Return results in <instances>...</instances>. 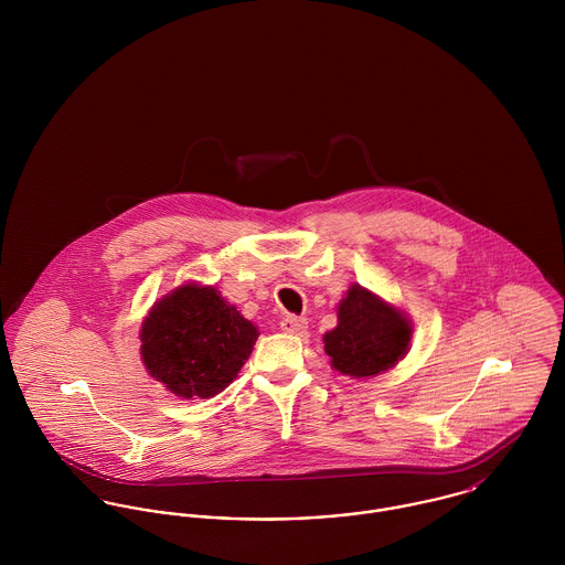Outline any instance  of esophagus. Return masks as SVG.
<instances>
[{"instance_id":"esophagus-1","label":"esophagus","mask_w":565,"mask_h":565,"mask_svg":"<svg viewBox=\"0 0 565 565\" xmlns=\"http://www.w3.org/2000/svg\"><path fill=\"white\" fill-rule=\"evenodd\" d=\"M307 320L305 318H298V316H285L282 320H280V328L285 330V332H289V334H302L309 326H307Z\"/></svg>"}]
</instances>
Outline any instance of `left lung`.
<instances>
[{
  "label": "left lung",
  "mask_w": 565,
  "mask_h": 565,
  "mask_svg": "<svg viewBox=\"0 0 565 565\" xmlns=\"http://www.w3.org/2000/svg\"><path fill=\"white\" fill-rule=\"evenodd\" d=\"M411 334L413 326L401 309L352 285L337 307V326L323 334V350L337 372L367 379L403 359Z\"/></svg>",
  "instance_id": "1"
}]
</instances>
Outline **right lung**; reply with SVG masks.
<instances>
[{"mask_svg": "<svg viewBox=\"0 0 565 565\" xmlns=\"http://www.w3.org/2000/svg\"><path fill=\"white\" fill-rule=\"evenodd\" d=\"M258 339L256 326L215 287L182 285L141 326V359L178 398H213L239 374Z\"/></svg>", "mask_w": 565, "mask_h": 565, "instance_id": "obj_1", "label": "right lung"}]
</instances>
